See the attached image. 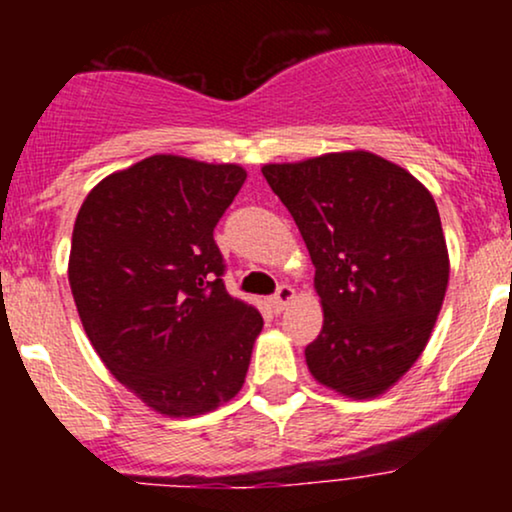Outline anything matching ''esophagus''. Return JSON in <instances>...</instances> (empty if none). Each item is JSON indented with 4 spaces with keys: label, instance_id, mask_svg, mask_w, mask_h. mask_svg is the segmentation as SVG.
Returning a JSON list of instances; mask_svg holds the SVG:
<instances>
[{
    "label": "esophagus",
    "instance_id": "1",
    "mask_svg": "<svg viewBox=\"0 0 512 512\" xmlns=\"http://www.w3.org/2000/svg\"><path fill=\"white\" fill-rule=\"evenodd\" d=\"M293 296H296V291H293L289 284H281L279 289H276L274 296L269 298V303H272V308L276 310V313H281V310L286 308V303L293 301Z\"/></svg>",
    "mask_w": 512,
    "mask_h": 512
}]
</instances>
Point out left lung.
Instances as JSON below:
<instances>
[{"mask_svg": "<svg viewBox=\"0 0 512 512\" xmlns=\"http://www.w3.org/2000/svg\"><path fill=\"white\" fill-rule=\"evenodd\" d=\"M315 264L325 310L305 346L310 373L349 397H375L414 366L448 289V248L431 192L368 151L264 166Z\"/></svg>", "mask_w": 512, "mask_h": 512, "instance_id": "1", "label": "left lung"}]
</instances>
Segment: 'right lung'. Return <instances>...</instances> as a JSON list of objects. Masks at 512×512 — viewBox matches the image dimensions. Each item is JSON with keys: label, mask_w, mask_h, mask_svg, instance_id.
I'll return each instance as SVG.
<instances>
[{"label": "right lung", "mask_w": 512, "mask_h": 512, "mask_svg": "<svg viewBox=\"0 0 512 512\" xmlns=\"http://www.w3.org/2000/svg\"><path fill=\"white\" fill-rule=\"evenodd\" d=\"M248 175L231 163L149 156L88 192L69 284L110 373L168 416L238 395L262 315L228 296L214 228Z\"/></svg>", "instance_id": "add662e5"}]
</instances>
